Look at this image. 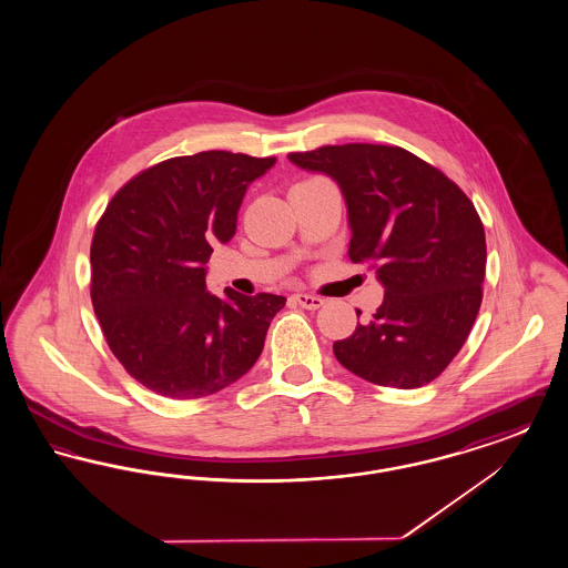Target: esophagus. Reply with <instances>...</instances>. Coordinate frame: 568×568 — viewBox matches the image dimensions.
<instances>
[{"mask_svg":"<svg viewBox=\"0 0 568 568\" xmlns=\"http://www.w3.org/2000/svg\"><path fill=\"white\" fill-rule=\"evenodd\" d=\"M294 302L302 308H308V311H317L324 306V300L317 296H311V294H294Z\"/></svg>","mask_w":568,"mask_h":568,"instance_id":"esophagus-1","label":"esophagus"}]
</instances>
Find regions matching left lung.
I'll return each mask as SVG.
<instances>
[{"label":"left lung","instance_id":"left-lung-1","mask_svg":"<svg viewBox=\"0 0 568 568\" xmlns=\"http://www.w3.org/2000/svg\"><path fill=\"white\" fill-rule=\"evenodd\" d=\"M287 158L338 183L349 260L373 262L385 290L373 320L334 343L336 359L375 385L430 383L458 355L481 306L486 232L473 202L400 146L355 142Z\"/></svg>","mask_w":568,"mask_h":568}]
</instances>
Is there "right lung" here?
<instances>
[{
    "label": "right lung",
    "mask_w": 568,
    "mask_h": 568,
    "mask_svg": "<svg viewBox=\"0 0 568 568\" xmlns=\"http://www.w3.org/2000/svg\"><path fill=\"white\" fill-rule=\"evenodd\" d=\"M274 158H172L114 193L91 243V302L110 352L146 389L191 400L246 375L264 349L274 294L206 290L213 246L232 241L246 187Z\"/></svg>",
    "instance_id": "add662e5"
}]
</instances>
